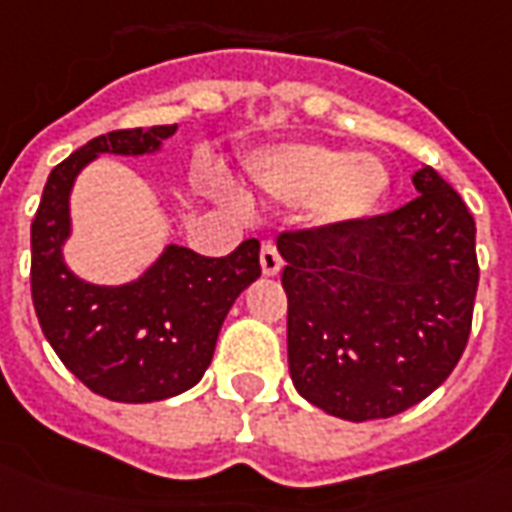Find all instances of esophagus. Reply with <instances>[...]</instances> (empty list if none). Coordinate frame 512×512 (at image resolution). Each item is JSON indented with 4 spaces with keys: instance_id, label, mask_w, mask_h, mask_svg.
Here are the masks:
<instances>
[{
    "instance_id": "obj_1",
    "label": "esophagus",
    "mask_w": 512,
    "mask_h": 512,
    "mask_svg": "<svg viewBox=\"0 0 512 512\" xmlns=\"http://www.w3.org/2000/svg\"><path fill=\"white\" fill-rule=\"evenodd\" d=\"M283 267L281 253H278V245L275 242H264L261 245V272L264 275H278Z\"/></svg>"
}]
</instances>
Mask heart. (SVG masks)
<instances>
[{"label":"heart","instance_id":"heart-1","mask_svg":"<svg viewBox=\"0 0 512 512\" xmlns=\"http://www.w3.org/2000/svg\"><path fill=\"white\" fill-rule=\"evenodd\" d=\"M253 185L272 199H311V218L343 226L374 215L390 188V174L374 155H346L324 144H283L248 160Z\"/></svg>","mask_w":512,"mask_h":512}]
</instances>
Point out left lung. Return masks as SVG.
Here are the masks:
<instances>
[{
	"label": "left lung",
	"instance_id": "obj_1",
	"mask_svg": "<svg viewBox=\"0 0 512 512\" xmlns=\"http://www.w3.org/2000/svg\"><path fill=\"white\" fill-rule=\"evenodd\" d=\"M417 199L343 226L283 231L289 374L333 417H393L461 360L477 294L475 218L431 166Z\"/></svg>",
	"mask_w": 512,
	"mask_h": 512
}]
</instances>
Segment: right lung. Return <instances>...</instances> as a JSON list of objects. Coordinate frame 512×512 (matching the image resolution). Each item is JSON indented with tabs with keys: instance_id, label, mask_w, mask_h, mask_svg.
Segmentation results:
<instances>
[{
	"instance_id": "add662e5",
	"label": "right lung",
	"mask_w": 512,
	"mask_h": 512,
	"mask_svg": "<svg viewBox=\"0 0 512 512\" xmlns=\"http://www.w3.org/2000/svg\"><path fill=\"white\" fill-rule=\"evenodd\" d=\"M177 125L111 130L76 149L48 174L32 220V302L43 335L67 371L119 404H149L199 384L220 324L261 275L259 240L210 259L169 245L141 278L95 286L67 270L70 190L98 155H149Z\"/></svg>"
}]
</instances>
